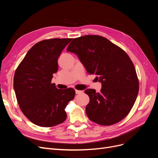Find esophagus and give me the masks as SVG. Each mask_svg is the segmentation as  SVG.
Wrapping results in <instances>:
<instances>
[{"label":"esophagus","mask_w":158,"mask_h":158,"mask_svg":"<svg viewBox=\"0 0 158 158\" xmlns=\"http://www.w3.org/2000/svg\"><path fill=\"white\" fill-rule=\"evenodd\" d=\"M75 92H76V94H81V93H82V92H83V91L76 89V90H75Z\"/></svg>","instance_id":"obj_1"}]
</instances>
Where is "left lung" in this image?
<instances>
[{
    "label": "left lung",
    "mask_w": 158,
    "mask_h": 158,
    "mask_svg": "<svg viewBox=\"0 0 158 158\" xmlns=\"http://www.w3.org/2000/svg\"><path fill=\"white\" fill-rule=\"evenodd\" d=\"M66 51L78 56L88 74L102 83L101 92L87 89L85 107L92 121L107 126L115 124L130 112L137 98L139 83L132 62L126 52L106 37L85 35L75 38Z\"/></svg>",
    "instance_id": "left-lung-1"
}]
</instances>
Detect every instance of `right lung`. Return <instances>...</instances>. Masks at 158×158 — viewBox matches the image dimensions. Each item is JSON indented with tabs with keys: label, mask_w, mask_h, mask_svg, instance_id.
<instances>
[{
	"label": "right lung",
	"mask_w": 158,
	"mask_h": 158,
	"mask_svg": "<svg viewBox=\"0 0 158 158\" xmlns=\"http://www.w3.org/2000/svg\"><path fill=\"white\" fill-rule=\"evenodd\" d=\"M73 39H51L37 43L28 51L18 66L14 89L23 114L42 127L63 123L67 117L65 108L73 100V88L59 89L51 84L52 74L58 71V58Z\"/></svg>",
	"instance_id": "obj_1"
}]
</instances>
